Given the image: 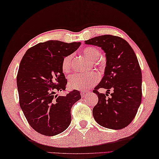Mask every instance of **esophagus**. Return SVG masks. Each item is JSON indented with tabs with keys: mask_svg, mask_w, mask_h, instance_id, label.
<instances>
[{
	"mask_svg": "<svg viewBox=\"0 0 159 159\" xmlns=\"http://www.w3.org/2000/svg\"><path fill=\"white\" fill-rule=\"evenodd\" d=\"M87 94H88L87 92H81V95H82V98H85V97L87 95Z\"/></svg>",
	"mask_w": 159,
	"mask_h": 159,
	"instance_id": "1",
	"label": "esophagus"
}]
</instances>
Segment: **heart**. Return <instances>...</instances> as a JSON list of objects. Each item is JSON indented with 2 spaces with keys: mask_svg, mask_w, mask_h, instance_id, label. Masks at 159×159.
Masks as SVG:
<instances>
[{
  "mask_svg": "<svg viewBox=\"0 0 159 159\" xmlns=\"http://www.w3.org/2000/svg\"><path fill=\"white\" fill-rule=\"evenodd\" d=\"M83 53L91 61H96L99 57V51L98 48L89 47L84 48ZM73 56L69 55L64 58L61 62V69L64 73H69L72 69V60ZM99 75L97 73L89 74L77 73L70 76L69 80V86L71 89L85 90L98 83Z\"/></svg>",
  "mask_w": 159,
  "mask_h": 159,
  "instance_id": "b5f03b06",
  "label": "heart"
}]
</instances>
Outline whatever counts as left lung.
I'll list each match as a JSON object with an SVG mask.
<instances>
[{"label":"left lung","mask_w":159,"mask_h":159,"mask_svg":"<svg viewBox=\"0 0 159 159\" xmlns=\"http://www.w3.org/2000/svg\"><path fill=\"white\" fill-rule=\"evenodd\" d=\"M85 44L102 48L106 58L104 75L93 90L99 99L93 109L95 120L106 128H124L133 120L141 103L142 75L134 51L127 41L112 35L93 38ZM100 88L107 89L106 95L97 91ZM111 90V97L106 98Z\"/></svg>","instance_id":"8db88e82"}]
</instances>
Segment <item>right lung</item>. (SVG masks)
<instances>
[{
	"label": "right lung",
	"instance_id": "add662e5",
	"mask_svg": "<svg viewBox=\"0 0 159 159\" xmlns=\"http://www.w3.org/2000/svg\"><path fill=\"white\" fill-rule=\"evenodd\" d=\"M80 44L48 40L30 48L22 58L17 75L20 106L29 124L41 134L57 135L70 124V110L81 99L80 93L74 90L65 96L56 93L65 90L67 84L62 60Z\"/></svg>",
	"mask_w": 159,
	"mask_h": 159
}]
</instances>
